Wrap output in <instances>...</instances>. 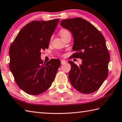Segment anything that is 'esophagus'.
Instances as JSON below:
<instances>
[{
    "mask_svg": "<svg viewBox=\"0 0 122 122\" xmlns=\"http://www.w3.org/2000/svg\"><path fill=\"white\" fill-rule=\"evenodd\" d=\"M65 63H66V61H64V60H61V64H64Z\"/></svg>",
    "mask_w": 122,
    "mask_h": 122,
    "instance_id": "1",
    "label": "esophagus"
}]
</instances>
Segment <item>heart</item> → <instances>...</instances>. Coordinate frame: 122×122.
<instances>
[{
    "instance_id": "1",
    "label": "heart",
    "mask_w": 122,
    "mask_h": 122,
    "mask_svg": "<svg viewBox=\"0 0 122 122\" xmlns=\"http://www.w3.org/2000/svg\"><path fill=\"white\" fill-rule=\"evenodd\" d=\"M69 33L68 31L67 30H66L65 29H61L60 30L59 33H60V35L61 36V37L62 38L64 35H65L66 33Z\"/></svg>"
}]
</instances>
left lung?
I'll use <instances>...</instances> for the list:
<instances>
[{
	"instance_id": "1",
	"label": "left lung",
	"mask_w": 122,
	"mask_h": 122,
	"mask_svg": "<svg viewBox=\"0 0 122 122\" xmlns=\"http://www.w3.org/2000/svg\"><path fill=\"white\" fill-rule=\"evenodd\" d=\"M60 25L71 31L73 36L72 58L82 60L79 66L69 61L71 68L69 78L72 86L82 94L94 92L108 76L109 53L101 32L82 18L61 20Z\"/></svg>"
}]
</instances>
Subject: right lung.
I'll return each instance as SVG.
<instances>
[{"mask_svg": "<svg viewBox=\"0 0 122 122\" xmlns=\"http://www.w3.org/2000/svg\"><path fill=\"white\" fill-rule=\"evenodd\" d=\"M59 20L31 21L24 26L10 45L9 68L18 86L28 94L37 95L46 91L60 66L58 59L43 63L41 59V52L49 48Z\"/></svg>", "mask_w": 122, "mask_h": 122, "instance_id": "add662e5", "label": "right lung"}]
</instances>
